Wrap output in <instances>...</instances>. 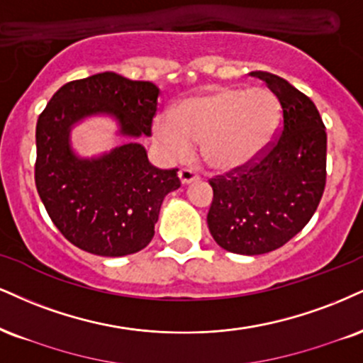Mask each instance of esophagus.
<instances>
[{"label":"esophagus","instance_id":"obj_1","mask_svg":"<svg viewBox=\"0 0 363 363\" xmlns=\"http://www.w3.org/2000/svg\"><path fill=\"white\" fill-rule=\"evenodd\" d=\"M179 179H181L182 184L186 186V184H191V182L198 181L199 176L194 172L193 169H181L179 170Z\"/></svg>","mask_w":363,"mask_h":363}]
</instances>
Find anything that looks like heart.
<instances>
[{
  "mask_svg": "<svg viewBox=\"0 0 363 363\" xmlns=\"http://www.w3.org/2000/svg\"><path fill=\"white\" fill-rule=\"evenodd\" d=\"M282 120L279 98L267 87L223 86L182 99L155 118L154 133L172 159H186L201 143L209 167H245L267 150Z\"/></svg>",
  "mask_w": 363,
  "mask_h": 363,
  "instance_id": "1",
  "label": "heart"
}]
</instances>
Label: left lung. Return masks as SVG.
Returning a JSON list of instances; mask_svg holds the SVG:
<instances>
[{
	"mask_svg": "<svg viewBox=\"0 0 363 363\" xmlns=\"http://www.w3.org/2000/svg\"><path fill=\"white\" fill-rule=\"evenodd\" d=\"M279 98L281 137L259 162L209 181L208 226L215 242L240 255H262L298 235L326 184V132L316 106L276 74L253 71Z\"/></svg>",
	"mask_w": 363,
	"mask_h": 363,
	"instance_id": "8db88e82",
	"label": "left lung"
}]
</instances>
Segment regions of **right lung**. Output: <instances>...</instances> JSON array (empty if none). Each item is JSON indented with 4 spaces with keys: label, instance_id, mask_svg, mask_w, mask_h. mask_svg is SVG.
Returning <instances> with one entry per match:
<instances>
[{
    "label": "right lung",
    "instance_id": "add662e5",
    "mask_svg": "<svg viewBox=\"0 0 363 363\" xmlns=\"http://www.w3.org/2000/svg\"><path fill=\"white\" fill-rule=\"evenodd\" d=\"M160 89L101 72L71 81L37 121L35 184L50 220L72 245L101 257L140 252L154 238L162 201L181 187L177 169L148 162L138 138L150 135ZM93 116L117 121L123 146L96 157L72 148V128Z\"/></svg>",
    "mask_w": 363,
    "mask_h": 363
}]
</instances>
